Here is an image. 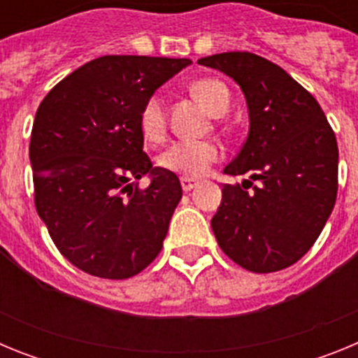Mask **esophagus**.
Returning <instances> with one entry per match:
<instances>
[{
  "mask_svg": "<svg viewBox=\"0 0 358 358\" xmlns=\"http://www.w3.org/2000/svg\"><path fill=\"white\" fill-rule=\"evenodd\" d=\"M181 186L185 192H189V189H194L197 186V181L192 179V177H181Z\"/></svg>",
  "mask_w": 358,
  "mask_h": 358,
  "instance_id": "esophagus-1",
  "label": "esophagus"
}]
</instances>
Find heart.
Returning a JSON list of instances; mask_svg holds the SVG:
<instances>
[{"mask_svg":"<svg viewBox=\"0 0 358 358\" xmlns=\"http://www.w3.org/2000/svg\"><path fill=\"white\" fill-rule=\"evenodd\" d=\"M189 93L197 98L211 116L226 115L231 103L227 85L217 78H201L189 84ZM140 129L147 141L156 143L164 136L166 118L159 96H150L140 113ZM220 159V148L211 141H176L159 156L161 169L182 173L185 177H201L211 164Z\"/></svg>","mask_w":358,"mask_h":358,"instance_id":"heart-1","label":"heart"}]
</instances>
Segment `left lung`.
I'll list each match as a JSON object with an SVG mask.
<instances>
[{"instance_id":"8db88e82","label":"left lung","mask_w":358,"mask_h":358,"mask_svg":"<svg viewBox=\"0 0 358 358\" xmlns=\"http://www.w3.org/2000/svg\"><path fill=\"white\" fill-rule=\"evenodd\" d=\"M199 64L233 78L248 103V140L224 173H249L260 182L252 192L243 182L222 186V202L211 218L215 238L231 260L252 273L290 267L314 245L335 206L339 148L334 131L317 100L264 57L226 52Z\"/></svg>"}]
</instances>
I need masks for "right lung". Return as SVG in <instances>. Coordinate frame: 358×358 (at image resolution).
I'll list each match as a JSON object with an SVG mask.
<instances>
[{
    "label": "right lung",
    "mask_w": 358,
    "mask_h": 358,
    "mask_svg": "<svg viewBox=\"0 0 358 358\" xmlns=\"http://www.w3.org/2000/svg\"><path fill=\"white\" fill-rule=\"evenodd\" d=\"M189 59L106 55L80 66L41 102L31 129L36 208L69 264L125 280L154 262L182 197L173 172L143 152L140 113ZM151 177L147 190L131 178Z\"/></svg>",
    "instance_id": "add662e5"
}]
</instances>
